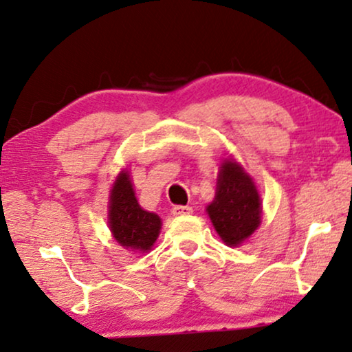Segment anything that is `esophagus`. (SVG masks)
<instances>
[{
    "label": "esophagus",
    "mask_w": 352,
    "mask_h": 352,
    "mask_svg": "<svg viewBox=\"0 0 352 352\" xmlns=\"http://www.w3.org/2000/svg\"><path fill=\"white\" fill-rule=\"evenodd\" d=\"M172 213H174V217H186V214L192 213V208L188 206H175L172 208Z\"/></svg>",
    "instance_id": "1"
}]
</instances>
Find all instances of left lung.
<instances>
[{"mask_svg":"<svg viewBox=\"0 0 352 352\" xmlns=\"http://www.w3.org/2000/svg\"><path fill=\"white\" fill-rule=\"evenodd\" d=\"M207 213L228 246L242 245L261 224V197L253 178L234 160L219 167L217 192Z\"/></svg>","mask_w":352,"mask_h":352,"instance_id":"8db88e82","label":"left lung"}]
</instances>
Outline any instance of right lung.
Returning <instances> with one entry per match:
<instances>
[{"label":"right lung","mask_w":352,"mask_h":352,"mask_svg":"<svg viewBox=\"0 0 352 352\" xmlns=\"http://www.w3.org/2000/svg\"><path fill=\"white\" fill-rule=\"evenodd\" d=\"M161 224L158 214L139 206L128 170L120 172L109 199V228L113 239L126 250L146 253L158 239Z\"/></svg>","instance_id":"add662e5"}]
</instances>
